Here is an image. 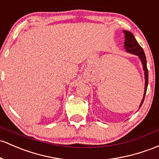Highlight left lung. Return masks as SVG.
I'll list each match as a JSON object with an SVG mask.
<instances>
[{"instance_id":"obj_1","label":"left lung","mask_w":159,"mask_h":159,"mask_svg":"<svg viewBox=\"0 0 159 159\" xmlns=\"http://www.w3.org/2000/svg\"><path fill=\"white\" fill-rule=\"evenodd\" d=\"M123 32L125 36V48L126 49V51L128 52V53L138 56L139 60H140L141 62H142L143 68V70H144L145 80H146V81H145V90H144L143 97L142 101H141L140 102V105H139V108H140L141 106H142L143 103L145 96H146V90H147V86H148V69H147V66H146V56H145L143 50V48H141L140 45H139L138 42H137L136 38H134V34L129 31L124 30Z\"/></svg>"}]
</instances>
